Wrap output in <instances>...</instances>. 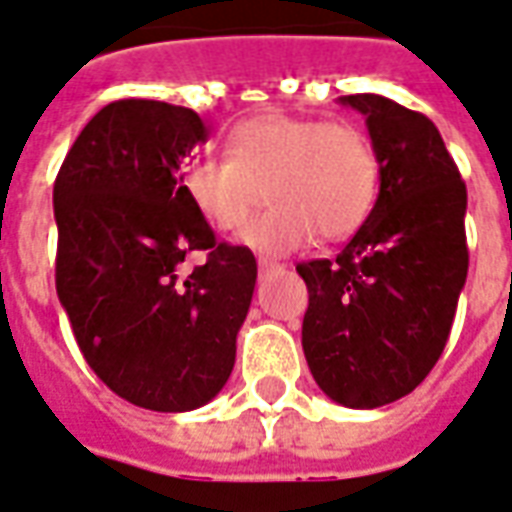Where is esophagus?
I'll return each mask as SVG.
<instances>
[{"instance_id": "esophagus-1", "label": "esophagus", "mask_w": 512, "mask_h": 512, "mask_svg": "<svg viewBox=\"0 0 512 512\" xmlns=\"http://www.w3.org/2000/svg\"><path fill=\"white\" fill-rule=\"evenodd\" d=\"M270 270H281V264L270 262V259H259V273H270Z\"/></svg>"}]
</instances>
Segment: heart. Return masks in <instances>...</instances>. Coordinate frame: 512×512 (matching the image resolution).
Masks as SVG:
<instances>
[{
    "instance_id": "heart-1",
    "label": "heart",
    "mask_w": 512,
    "mask_h": 512,
    "mask_svg": "<svg viewBox=\"0 0 512 512\" xmlns=\"http://www.w3.org/2000/svg\"><path fill=\"white\" fill-rule=\"evenodd\" d=\"M184 195L217 231L242 226L267 195L273 204L242 228L239 242L281 256L320 234L353 237L378 204V151L353 123L267 112L237 123L228 157H195Z\"/></svg>"
}]
</instances>
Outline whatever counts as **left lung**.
Here are the masks:
<instances>
[{"instance_id": "8db88e82", "label": "left lung", "mask_w": 512, "mask_h": 512, "mask_svg": "<svg viewBox=\"0 0 512 512\" xmlns=\"http://www.w3.org/2000/svg\"><path fill=\"white\" fill-rule=\"evenodd\" d=\"M339 101L366 118L380 192L336 259L297 264L303 353L333 402L380 408L411 394L444 353L469 273L466 184L427 115L375 93Z\"/></svg>"}]
</instances>
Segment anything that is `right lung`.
<instances>
[{"instance_id": "1", "label": "right lung", "mask_w": 512, "mask_h": 512, "mask_svg": "<svg viewBox=\"0 0 512 512\" xmlns=\"http://www.w3.org/2000/svg\"><path fill=\"white\" fill-rule=\"evenodd\" d=\"M209 129L198 112L121 99L79 132L54 181L57 297L90 369L118 397L195 411L226 386L256 259L217 242L181 184ZM190 249L207 262L175 270Z\"/></svg>"}]
</instances>
